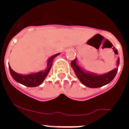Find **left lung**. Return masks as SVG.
<instances>
[{
    "instance_id": "8db88e82",
    "label": "left lung",
    "mask_w": 129,
    "mask_h": 129,
    "mask_svg": "<svg viewBox=\"0 0 129 129\" xmlns=\"http://www.w3.org/2000/svg\"><path fill=\"white\" fill-rule=\"evenodd\" d=\"M119 64V58H118L117 61V68L104 74L98 75L83 70L81 67L78 65L76 58L71 62V67H72L77 78L81 82L82 84L90 88L101 87L111 82L117 74Z\"/></svg>"
}]
</instances>
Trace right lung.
<instances>
[{
    "label": "right lung",
    "mask_w": 129,
    "mask_h": 129,
    "mask_svg": "<svg viewBox=\"0 0 129 129\" xmlns=\"http://www.w3.org/2000/svg\"><path fill=\"white\" fill-rule=\"evenodd\" d=\"M59 54V53L53 55V56H51L48 59L47 68L44 71L42 70V71L38 72L37 73H31V74H29L22 75L20 74H17V72L13 71L11 68L10 66L9 65L10 74H11L12 77L16 81L24 85V86H28V87L37 86L41 85V84H42L43 81L45 79L47 75L48 74L50 70L53 59Z\"/></svg>",
    "instance_id": "1"
}]
</instances>
